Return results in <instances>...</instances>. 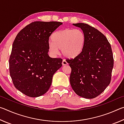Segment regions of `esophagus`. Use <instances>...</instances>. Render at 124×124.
I'll list each match as a JSON object with an SVG mask.
<instances>
[{"label": "esophagus", "instance_id": "1", "mask_svg": "<svg viewBox=\"0 0 124 124\" xmlns=\"http://www.w3.org/2000/svg\"><path fill=\"white\" fill-rule=\"evenodd\" d=\"M62 64L63 66H66V65H67V64H68V63H67V62H66V61L65 60H63Z\"/></svg>", "mask_w": 124, "mask_h": 124}]
</instances>
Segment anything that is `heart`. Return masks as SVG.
<instances>
[{
    "label": "heart",
    "mask_w": 124,
    "mask_h": 124,
    "mask_svg": "<svg viewBox=\"0 0 124 124\" xmlns=\"http://www.w3.org/2000/svg\"><path fill=\"white\" fill-rule=\"evenodd\" d=\"M85 35L79 29L66 28L54 33L49 41V51L53 55L57 54L61 50L63 55L68 58L78 56L84 48Z\"/></svg>",
    "instance_id": "1"
}]
</instances>
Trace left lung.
<instances>
[{"label":"left lung","mask_w":124,"mask_h":124,"mask_svg":"<svg viewBox=\"0 0 124 124\" xmlns=\"http://www.w3.org/2000/svg\"><path fill=\"white\" fill-rule=\"evenodd\" d=\"M73 25L81 28L86 41L82 52L74 59L67 60L72 69L70 84L77 95L92 99L110 84L114 64L112 48L97 29L83 23Z\"/></svg>","instance_id":"1"}]
</instances>
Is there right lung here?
I'll return each mask as SVG.
<instances>
[{
	"mask_svg": "<svg viewBox=\"0 0 124 124\" xmlns=\"http://www.w3.org/2000/svg\"><path fill=\"white\" fill-rule=\"evenodd\" d=\"M62 24L60 22L36 21L18 33L13 43L9 60L10 74L18 91L31 97L45 94L52 77L62 67L61 58L48 54L49 39Z\"/></svg>",
	"mask_w": 124,
	"mask_h": 124,
	"instance_id": "1",
	"label": "right lung"
}]
</instances>
